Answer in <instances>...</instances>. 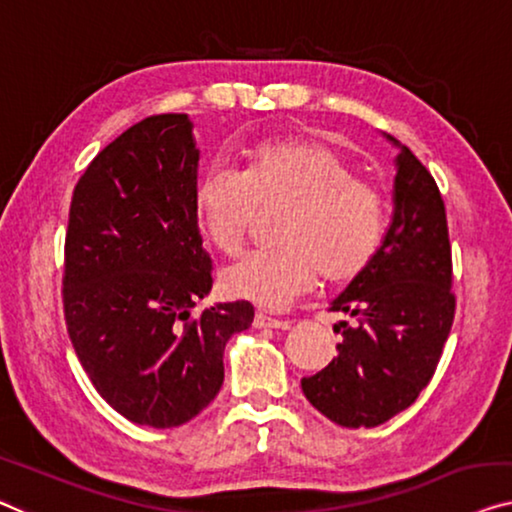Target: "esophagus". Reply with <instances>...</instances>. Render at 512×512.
I'll return each instance as SVG.
<instances>
[{
    "mask_svg": "<svg viewBox=\"0 0 512 512\" xmlns=\"http://www.w3.org/2000/svg\"><path fill=\"white\" fill-rule=\"evenodd\" d=\"M253 326L255 329H287L289 322L287 319H276V317L266 315V312H255Z\"/></svg>",
    "mask_w": 512,
    "mask_h": 512,
    "instance_id": "esophagus-1",
    "label": "esophagus"
}]
</instances>
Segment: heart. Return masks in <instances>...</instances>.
I'll return each mask as SVG.
<instances>
[{
	"label": "heart",
	"mask_w": 512,
	"mask_h": 512,
	"mask_svg": "<svg viewBox=\"0 0 512 512\" xmlns=\"http://www.w3.org/2000/svg\"><path fill=\"white\" fill-rule=\"evenodd\" d=\"M282 211V248L257 253L225 271L230 294L264 308H285L317 285L356 280L375 262L388 227L386 197L375 181L329 142L312 137L262 142L243 172L211 170L202 179L195 211L218 253L239 255L257 213Z\"/></svg>",
	"instance_id": "b5f03b06"
}]
</instances>
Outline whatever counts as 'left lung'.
Instances as JSON below:
<instances>
[{
	"mask_svg": "<svg viewBox=\"0 0 512 512\" xmlns=\"http://www.w3.org/2000/svg\"><path fill=\"white\" fill-rule=\"evenodd\" d=\"M395 165V213L384 246L331 303L333 312L352 317L333 326L342 335L338 356L301 379L312 407L342 427H375L414 404L437 370L455 317L439 186L407 147Z\"/></svg>",
	"mask_w": 512,
	"mask_h": 512,
	"instance_id": "obj_1",
	"label": "left lung"
}]
</instances>
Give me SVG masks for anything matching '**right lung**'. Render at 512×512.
Listing matches in <instances>:
<instances>
[{
	"label": "right lung",
	"instance_id": "right-lung-1",
	"mask_svg": "<svg viewBox=\"0 0 512 512\" xmlns=\"http://www.w3.org/2000/svg\"><path fill=\"white\" fill-rule=\"evenodd\" d=\"M197 163L188 114H151L91 160L68 211V338L98 395L137 425L200 414L223 386L227 340L255 317L248 301L193 312L213 285Z\"/></svg>",
	"mask_w": 512,
	"mask_h": 512
}]
</instances>
